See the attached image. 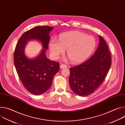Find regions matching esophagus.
I'll return each mask as SVG.
<instances>
[{"instance_id":"1","label":"esophagus","mask_w":125,"mask_h":125,"mask_svg":"<svg viewBox=\"0 0 125 125\" xmlns=\"http://www.w3.org/2000/svg\"><path fill=\"white\" fill-rule=\"evenodd\" d=\"M60 67L61 69H64V68H67V66L66 65H65V64H61V65H60Z\"/></svg>"}]
</instances>
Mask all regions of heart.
Masks as SVG:
<instances>
[{
	"instance_id": "obj_1",
	"label": "heart",
	"mask_w": 125,
	"mask_h": 125,
	"mask_svg": "<svg viewBox=\"0 0 125 125\" xmlns=\"http://www.w3.org/2000/svg\"><path fill=\"white\" fill-rule=\"evenodd\" d=\"M96 45L95 39L90 35L73 31L61 34L59 41L52 39L49 47L52 56L58 58L67 50V55L73 63H80L86 60L94 51Z\"/></svg>"
}]
</instances>
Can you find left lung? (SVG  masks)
Returning <instances> with one entry per match:
<instances>
[{
    "instance_id": "left-lung-1",
    "label": "left lung",
    "mask_w": 125,
    "mask_h": 125,
    "mask_svg": "<svg viewBox=\"0 0 125 125\" xmlns=\"http://www.w3.org/2000/svg\"><path fill=\"white\" fill-rule=\"evenodd\" d=\"M99 43L94 54L78 66L70 68L69 84L77 95H90L100 85L109 70L111 59L107 45L99 35Z\"/></svg>"
}]
</instances>
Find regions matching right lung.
Here are the masks:
<instances>
[{
    "mask_svg": "<svg viewBox=\"0 0 125 125\" xmlns=\"http://www.w3.org/2000/svg\"><path fill=\"white\" fill-rule=\"evenodd\" d=\"M53 29L48 26H37L25 32L15 49L14 63L17 73L25 87L35 95L42 94L48 90L54 76L60 69L59 63L49 60L45 53L50 41L49 32ZM31 39L41 41L44 48L33 60L28 59L24 52L27 42Z\"/></svg>",
    "mask_w": 125,
    "mask_h": 125,
    "instance_id": "add662e5",
    "label": "right lung"
}]
</instances>
